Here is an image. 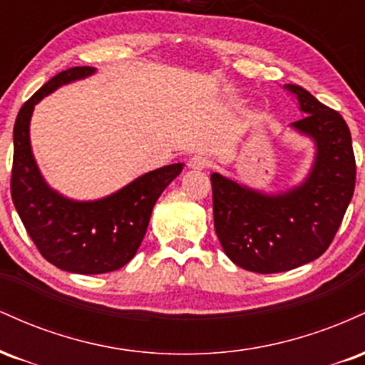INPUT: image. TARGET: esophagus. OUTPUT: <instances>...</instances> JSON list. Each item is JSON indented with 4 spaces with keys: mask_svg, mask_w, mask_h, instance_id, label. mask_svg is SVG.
Wrapping results in <instances>:
<instances>
[{
    "mask_svg": "<svg viewBox=\"0 0 365 365\" xmlns=\"http://www.w3.org/2000/svg\"><path fill=\"white\" fill-rule=\"evenodd\" d=\"M209 165H211V161H209V158L202 156V154H195V156L188 159V166H190L192 170H204L207 168Z\"/></svg>",
    "mask_w": 365,
    "mask_h": 365,
    "instance_id": "1",
    "label": "esophagus"
}]
</instances>
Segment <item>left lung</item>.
<instances>
[{
    "label": "left lung",
    "mask_w": 365,
    "mask_h": 365,
    "mask_svg": "<svg viewBox=\"0 0 365 365\" xmlns=\"http://www.w3.org/2000/svg\"><path fill=\"white\" fill-rule=\"evenodd\" d=\"M302 120L297 132L316 144L314 165L300 185L264 194L220 173L211 175L215 230L225 254L254 273L290 271L326 252L355 188V156L346 121L304 87L288 83Z\"/></svg>",
    "instance_id": "left-lung-1"
}]
</instances>
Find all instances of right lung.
I'll return each instance as SVG.
<instances>
[{
	"label": "right lung",
	"mask_w": 365,
	"mask_h": 365,
	"mask_svg": "<svg viewBox=\"0 0 365 365\" xmlns=\"http://www.w3.org/2000/svg\"><path fill=\"white\" fill-rule=\"evenodd\" d=\"M96 72L73 66L54 75L20 108L14 127L11 199L37 250L48 262L77 274H101L123 267L142 244L154 204L182 173V163L142 175L104 199H66L44 182L31 148L34 106L65 83Z\"/></svg>",
	"instance_id": "add662e5"
}]
</instances>
